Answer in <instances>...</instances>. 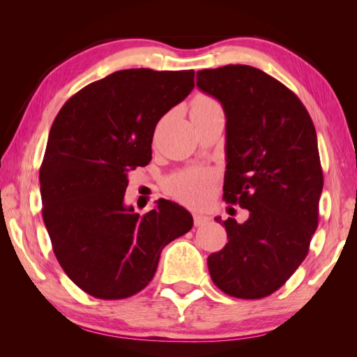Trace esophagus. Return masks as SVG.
<instances>
[{"instance_id": "1", "label": "esophagus", "mask_w": 357, "mask_h": 357, "mask_svg": "<svg viewBox=\"0 0 357 357\" xmlns=\"http://www.w3.org/2000/svg\"><path fill=\"white\" fill-rule=\"evenodd\" d=\"M208 222H210V218H207V215H202V214H195V215H193V223H195L197 228H198V226L207 225Z\"/></svg>"}]
</instances>
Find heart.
Here are the masks:
<instances>
[{
  "mask_svg": "<svg viewBox=\"0 0 357 357\" xmlns=\"http://www.w3.org/2000/svg\"><path fill=\"white\" fill-rule=\"evenodd\" d=\"M214 107H219V104L213 98H210V96H198V98L193 101L192 112H202L214 109ZM210 181L211 174L208 171L189 169L185 172H178V174L168 178L167 186L171 195L176 199L185 204H197L207 195Z\"/></svg>",
  "mask_w": 357,
  "mask_h": 357,
  "instance_id": "obj_1",
  "label": "heart"
}]
</instances>
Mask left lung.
<instances>
[{
  "mask_svg": "<svg viewBox=\"0 0 357 357\" xmlns=\"http://www.w3.org/2000/svg\"><path fill=\"white\" fill-rule=\"evenodd\" d=\"M198 88L226 116L223 199L247 208L244 223H223L228 244L208 256L213 283L226 295L274 294L308 255L323 189L314 123L298 96L250 66L197 73Z\"/></svg>",
  "mask_w": 357,
  "mask_h": 357,
  "instance_id": "8db88e82",
  "label": "left lung"
}]
</instances>
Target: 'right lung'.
<instances>
[{
  "instance_id": "add662e5",
  "label": "right lung",
  "mask_w": 357,
  "mask_h": 357,
  "mask_svg": "<svg viewBox=\"0 0 357 357\" xmlns=\"http://www.w3.org/2000/svg\"><path fill=\"white\" fill-rule=\"evenodd\" d=\"M195 71H116L62 105L40 168L43 220L66 274L86 294L125 299L153 278L162 248L192 229L159 199L144 215L123 204L128 172L152 160L159 119L192 92Z\"/></svg>"
}]
</instances>
